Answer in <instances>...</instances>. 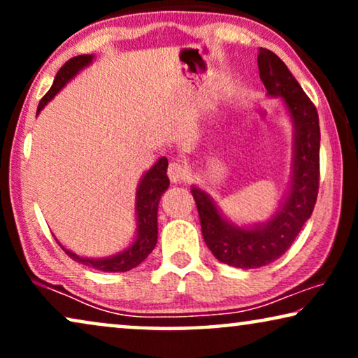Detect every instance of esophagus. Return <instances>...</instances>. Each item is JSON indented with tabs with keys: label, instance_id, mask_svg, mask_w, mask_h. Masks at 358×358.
<instances>
[{
	"label": "esophagus",
	"instance_id": "obj_1",
	"mask_svg": "<svg viewBox=\"0 0 358 358\" xmlns=\"http://www.w3.org/2000/svg\"><path fill=\"white\" fill-rule=\"evenodd\" d=\"M168 176H169L171 182H174V184L185 182V179L189 178V171L184 164H180L179 161H173L168 168Z\"/></svg>",
	"mask_w": 358,
	"mask_h": 358
}]
</instances>
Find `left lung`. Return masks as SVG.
<instances>
[{
	"instance_id": "left-lung-1",
	"label": "left lung",
	"mask_w": 358,
	"mask_h": 358,
	"mask_svg": "<svg viewBox=\"0 0 358 358\" xmlns=\"http://www.w3.org/2000/svg\"><path fill=\"white\" fill-rule=\"evenodd\" d=\"M259 76L268 97H278L290 119L292 174L288 192L267 222L238 224L229 220L207 190L192 185L202 234L220 262L238 268L267 266L292 246L311 217L320 185V119L316 107L285 63L267 48H259Z\"/></svg>"
}]
</instances>
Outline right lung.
<instances>
[{
	"label": "right lung",
	"mask_w": 358,
	"mask_h": 358,
	"mask_svg": "<svg viewBox=\"0 0 358 358\" xmlns=\"http://www.w3.org/2000/svg\"><path fill=\"white\" fill-rule=\"evenodd\" d=\"M94 55H78L68 60L60 70H58L53 85L42 101L38 102L37 115L41 110L75 78L78 73L90 66ZM169 187L168 178V158L161 156L146 173L141 176L135 194V222L136 229L134 241H131L120 252L112 254L107 257H85L78 256L76 252L70 251L65 246H60L71 259L83 266L92 267L102 272H127L145 261L150 256L158 241V207L161 195Z\"/></svg>",
	"instance_id": "obj_1"
}]
</instances>
